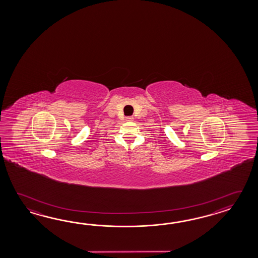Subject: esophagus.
<instances>
[{
    "label": "esophagus",
    "mask_w": 258,
    "mask_h": 258,
    "mask_svg": "<svg viewBox=\"0 0 258 258\" xmlns=\"http://www.w3.org/2000/svg\"><path fill=\"white\" fill-rule=\"evenodd\" d=\"M133 117H126V121H132Z\"/></svg>",
    "instance_id": "34e87169"
}]
</instances>
